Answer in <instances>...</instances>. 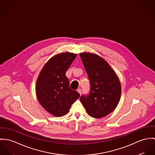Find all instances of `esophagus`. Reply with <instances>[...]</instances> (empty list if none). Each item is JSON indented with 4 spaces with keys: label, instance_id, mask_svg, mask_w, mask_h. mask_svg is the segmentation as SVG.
<instances>
[{
    "label": "esophagus",
    "instance_id": "1",
    "mask_svg": "<svg viewBox=\"0 0 155 155\" xmlns=\"http://www.w3.org/2000/svg\"><path fill=\"white\" fill-rule=\"evenodd\" d=\"M77 91L78 92V93H79L80 95L81 94V90L80 88H78V89H77Z\"/></svg>",
    "mask_w": 155,
    "mask_h": 155
}]
</instances>
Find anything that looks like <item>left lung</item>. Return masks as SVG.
I'll return each mask as SVG.
<instances>
[{
    "mask_svg": "<svg viewBox=\"0 0 155 155\" xmlns=\"http://www.w3.org/2000/svg\"><path fill=\"white\" fill-rule=\"evenodd\" d=\"M90 83L88 95H82L80 101L89 116L104 117L117 106L121 86L115 72L102 58L92 53H80Z\"/></svg>",
    "mask_w": 155,
    "mask_h": 155,
    "instance_id": "8db88e82",
    "label": "left lung"
}]
</instances>
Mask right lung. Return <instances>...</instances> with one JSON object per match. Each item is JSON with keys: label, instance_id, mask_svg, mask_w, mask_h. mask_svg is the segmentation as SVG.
<instances>
[{"label": "right lung", "instance_id": "obj_1", "mask_svg": "<svg viewBox=\"0 0 155 155\" xmlns=\"http://www.w3.org/2000/svg\"><path fill=\"white\" fill-rule=\"evenodd\" d=\"M77 54L70 52L54 55L45 65L36 82L37 98L42 107L54 117H62L80 94L70 88L65 73Z\"/></svg>", "mask_w": 155, "mask_h": 155}]
</instances>
